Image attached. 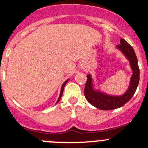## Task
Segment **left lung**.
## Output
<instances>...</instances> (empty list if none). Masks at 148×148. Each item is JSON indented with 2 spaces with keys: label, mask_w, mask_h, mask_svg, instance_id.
Masks as SVG:
<instances>
[{
  "label": "left lung",
  "mask_w": 148,
  "mask_h": 148,
  "mask_svg": "<svg viewBox=\"0 0 148 148\" xmlns=\"http://www.w3.org/2000/svg\"><path fill=\"white\" fill-rule=\"evenodd\" d=\"M121 51L130 62L132 71L128 89L121 96H113L94 88L93 78L90 74L87 75V81L84 89L86 99L95 107L101 110H112L122 107L129 101L135 93L140 80V69L137 58L132 47L130 46L123 39H120V45L116 47Z\"/></svg>",
  "instance_id": "1"
}]
</instances>
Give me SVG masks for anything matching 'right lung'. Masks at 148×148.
Instances as JSON below:
<instances>
[{"instance_id": "add662e5", "label": "right lung", "mask_w": 148, "mask_h": 148, "mask_svg": "<svg viewBox=\"0 0 148 148\" xmlns=\"http://www.w3.org/2000/svg\"><path fill=\"white\" fill-rule=\"evenodd\" d=\"M68 80H69V79H68V80H65V82H64L63 83V84L62 85V87H61V90H60V96H59V98H58V101H57V102H56V103H58V102L60 101V99H61V97H62V93H63V90H64V87H65V84H66L67 83H68Z\"/></svg>"}]
</instances>
